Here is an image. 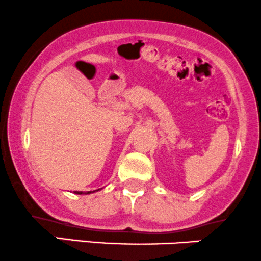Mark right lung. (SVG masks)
I'll return each mask as SVG.
<instances>
[{
	"label": "right lung",
	"instance_id": "right-lung-1",
	"mask_svg": "<svg viewBox=\"0 0 261 261\" xmlns=\"http://www.w3.org/2000/svg\"><path fill=\"white\" fill-rule=\"evenodd\" d=\"M99 190H102V188H99ZM99 190H96V191H99ZM96 191H87V192H83V191H75V194H90V193H93L96 192Z\"/></svg>",
	"mask_w": 261,
	"mask_h": 261
}]
</instances>
